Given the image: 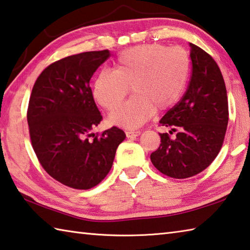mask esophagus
<instances>
[{"label":"esophagus","instance_id":"obj_1","mask_svg":"<svg viewBox=\"0 0 250 250\" xmlns=\"http://www.w3.org/2000/svg\"><path fill=\"white\" fill-rule=\"evenodd\" d=\"M125 134L128 138H133L138 136V135H141V132H139V130H126Z\"/></svg>","mask_w":250,"mask_h":250}]
</instances>
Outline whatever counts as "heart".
Returning <instances> with one entry per match:
<instances>
[{
	"label": "heart",
	"instance_id": "obj_1",
	"mask_svg": "<svg viewBox=\"0 0 250 250\" xmlns=\"http://www.w3.org/2000/svg\"><path fill=\"white\" fill-rule=\"evenodd\" d=\"M190 73V56L180 47L145 43L123 50L115 71L102 70L95 78L93 98L101 107L112 112L127 95L133 96L112 113L109 123L136 128L157 111H166L177 102Z\"/></svg>",
	"mask_w": 250,
	"mask_h": 250
}]
</instances>
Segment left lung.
Masks as SVG:
<instances>
[{
	"instance_id": "obj_1",
	"label": "left lung",
	"mask_w": 250,
	"mask_h": 250,
	"mask_svg": "<svg viewBox=\"0 0 250 250\" xmlns=\"http://www.w3.org/2000/svg\"><path fill=\"white\" fill-rule=\"evenodd\" d=\"M192 71L181 100L165 114L160 125L170 134H159L161 144L150 155L161 173L174 179L193 177L207 169L220 152L229 124V101L224 79L215 60L190 43Z\"/></svg>"
}]
</instances>
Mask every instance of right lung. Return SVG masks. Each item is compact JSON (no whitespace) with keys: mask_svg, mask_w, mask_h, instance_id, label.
Masks as SVG:
<instances>
[{"mask_svg":"<svg viewBox=\"0 0 250 250\" xmlns=\"http://www.w3.org/2000/svg\"><path fill=\"white\" fill-rule=\"evenodd\" d=\"M109 50L65 57L48 65L33 86L27 108L29 137L45 171L62 185L91 189L106 177L125 133L113 126L91 133L102 115L90 80Z\"/></svg>","mask_w":250,"mask_h":250,"instance_id":"right-lung-1","label":"right lung"}]
</instances>
